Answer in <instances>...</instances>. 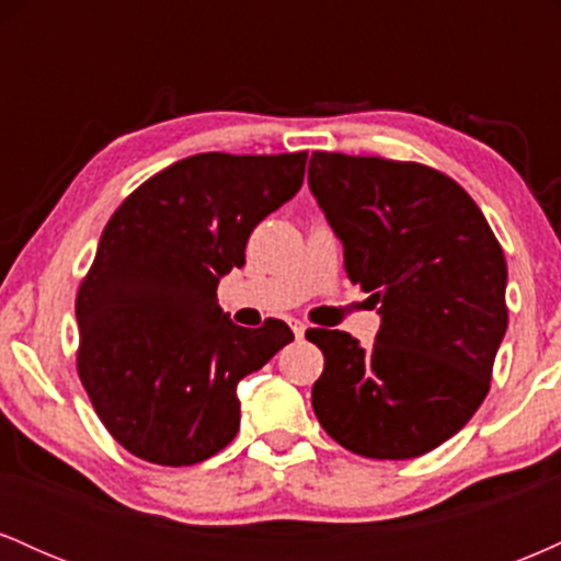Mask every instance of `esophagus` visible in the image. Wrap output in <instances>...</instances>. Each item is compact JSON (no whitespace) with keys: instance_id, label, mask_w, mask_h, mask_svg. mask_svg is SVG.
Here are the masks:
<instances>
[{"instance_id":"1","label":"esophagus","mask_w":561,"mask_h":561,"mask_svg":"<svg viewBox=\"0 0 561 561\" xmlns=\"http://www.w3.org/2000/svg\"><path fill=\"white\" fill-rule=\"evenodd\" d=\"M289 327H293L295 337H302V334H306V324H302V321H298V319H289Z\"/></svg>"}]
</instances>
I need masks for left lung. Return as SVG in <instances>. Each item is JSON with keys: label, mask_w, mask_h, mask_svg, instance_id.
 Instances as JSON below:
<instances>
[{"label": "left lung", "mask_w": 561, "mask_h": 561, "mask_svg": "<svg viewBox=\"0 0 561 561\" xmlns=\"http://www.w3.org/2000/svg\"><path fill=\"white\" fill-rule=\"evenodd\" d=\"M308 184L345 272L379 302L371 347L308 330L324 353L313 414L366 459H414L472 420L504 340L506 261L474 199L411 160L313 152Z\"/></svg>", "instance_id": "obj_1"}]
</instances>
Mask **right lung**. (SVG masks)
Returning <instances> with one entry per match:
<instances>
[{
  "instance_id": "right-lung-1",
  "label": "right lung",
  "mask_w": 561,
  "mask_h": 561,
  "mask_svg": "<svg viewBox=\"0 0 561 561\" xmlns=\"http://www.w3.org/2000/svg\"><path fill=\"white\" fill-rule=\"evenodd\" d=\"M308 152H199L147 179L102 231L76 295V369L105 430L163 467L210 459L240 430L237 385L293 343L285 321H229L218 279L300 190Z\"/></svg>"
}]
</instances>
